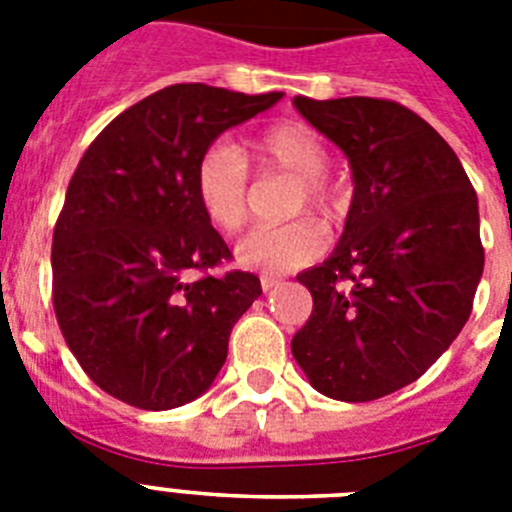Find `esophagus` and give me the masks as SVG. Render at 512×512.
Wrapping results in <instances>:
<instances>
[{
    "mask_svg": "<svg viewBox=\"0 0 512 512\" xmlns=\"http://www.w3.org/2000/svg\"><path fill=\"white\" fill-rule=\"evenodd\" d=\"M278 283H281V278H276V276H263V278H260V286H263V291L276 289Z\"/></svg>",
    "mask_w": 512,
    "mask_h": 512,
    "instance_id": "esophagus-1",
    "label": "esophagus"
}]
</instances>
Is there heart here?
<instances>
[{"label":"heart","mask_w":512,"mask_h":512,"mask_svg":"<svg viewBox=\"0 0 512 512\" xmlns=\"http://www.w3.org/2000/svg\"><path fill=\"white\" fill-rule=\"evenodd\" d=\"M257 176L296 179L291 213L312 210L322 221L338 223L349 205V192L325 174L330 161L328 143L309 124L283 122L268 127L242 153L229 143H213L203 150L195 166V197L200 210L223 234H236L249 218V171ZM328 234L312 218H296L283 226L249 231L236 244L239 265L265 276L304 268L325 252Z\"/></svg>","instance_id":"heart-1"}]
</instances>
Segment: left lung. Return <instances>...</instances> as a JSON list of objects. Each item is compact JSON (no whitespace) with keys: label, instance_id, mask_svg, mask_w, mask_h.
Segmentation results:
<instances>
[{"label":"left lung","instance_id":"obj_1","mask_svg":"<svg viewBox=\"0 0 512 512\" xmlns=\"http://www.w3.org/2000/svg\"><path fill=\"white\" fill-rule=\"evenodd\" d=\"M346 153L354 197L341 242L296 281L312 315L291 354L317 393L364 403L419 380L466 325L484 270L479 203L419 114L382 98H294Z\"/></svg>","mask_w":512,"mask_h":512}]
</instances>
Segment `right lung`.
<instances>
[{
  "label": "right lung",
  "instance_id": "1",
  "mask_svg": "<svg viewBox=\"0 0 512 512\" xmlns=\"http://www.w3.org/2000/svg\"><path fill=\"white\" fill-rule=\"evenodd\" d=\"M281 96L169 85L106 124L77 163L51 244L54 312L85 375L119 401L145 411L195 401L263 294L244 270L190 281L231 257L197 205L195 166Z\"/></svg>",
  "mask_w": 512,
  "mask_h": 512
}]
</instances>
